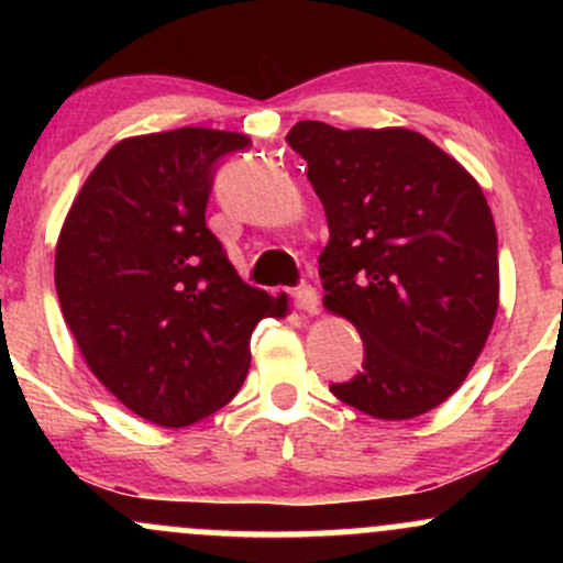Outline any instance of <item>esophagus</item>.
Here are the masks:
<instances>
[{
	"mask_svg": "<svg viewBox=\"0 0 563 563\" xmlns=\"http://www.w3.org/2000/svg\"><path fill=\"white\" fill-rule=\"evenodd\" d=\"M294 301H296V307L301 309V312L318 314V309H320V296H318V290H314L312 286H299V288H294Z\"/></svg>",
	"mask_w": 563,
	"mask_h": 563,
	"instance_id": "1",
	"label": "esophagus"
}]
</instances>
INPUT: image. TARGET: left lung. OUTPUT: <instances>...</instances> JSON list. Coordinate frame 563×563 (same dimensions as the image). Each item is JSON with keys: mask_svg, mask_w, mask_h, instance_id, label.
Instances as JSON below:
<instances>
[{"mask_svg": "<svg viewBox=\"0 0 563 563\" xmlns=\"http://www.w3.org/2000/svg\"><path fill=\"white\" fill-rule=\"evenodd\" d=\"M331 241L325 307L363 339V371L331 391L384 421L442 405L468 376L497 312V232L476 179L410 129L299 121Z\"/></svg>", "mask_w": 563, "mask_h": 563, "instance_id": "left-lung-1", "label": "left lung"}]
</instances>
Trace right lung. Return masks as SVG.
Returning <instances> with one entry per match:
<instances>
[{"mask_svg": "<svg viewBox=\"0 0 563 563\" xmlns=\"http://www.w3.org/2000/svg\"><path fill=\"white\" fill-rule=\"evenodd\" d=\"M245 134L183 126L121 140L70 206L55 288L100 384L145 421L179 429L243 386L251 333L286 294L251 288L206 228L219 158Z\"/></svg>", "mask_w": 563, "mask_h": 563, "instance_id": "obj_1", "label": "right lung"}]
</instances>
